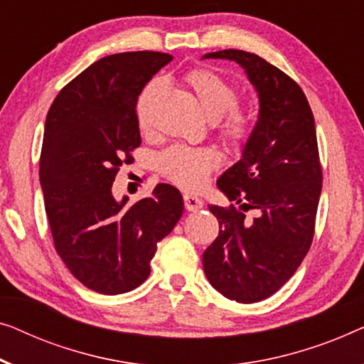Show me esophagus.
I'll return each mask as SVG.
<instances>
[{
  "instance_id": "obj_1",
  "label": "esophagus",
  "mask_w": 364,
  "mask_h": 364,
  "mask_svg": "<svg viewBox=\"0 0 364 364\" xmlns=\"http://www.w3.org/2000/svg\"><path fill=\"white\" fill-rule=\"evenodd\" d=\"M184 208L186 211H199L203 208V199H199L198 196H193V194H184Z\"/></svg>"
}]
</instances>
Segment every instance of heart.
Returning a JSON list of instances; mask_svg holds the SVG:
<instances>
[{
    "mask_svg": "<svg viewBox=\"0 0 364 364\" xmlns=\"http://www.w3.org/2000/svg\"><path fill=\"white\" fill-rule=\"evenodd\" d=\"M189 85L209 120H219L226 113L223 135L234 145H240L249 135V119L242 110L234 109L237 104V90L229 82L209 70H194L188 77ZM163 82L155 80L145 87L136 105L138 124L141 130L150 129V110L153 102L161 94ZM219 165V155L213 148H191L175 145L158 158L160 171L168 180L183 188H199L206 181L211 170Z\"/></svg>",
    "mask_w": 364,
    "mask_h": 364,
    "instance_id": "1",
    "label": "heart"
}]
</instances>
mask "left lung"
<instances>
[{
  "instance_id": "obj_1",
  "label": "left lung",
  "mask_w": 364,
  "mask_h": 364,
  "mask_svg": "<svg viewBox=\"0 0 364 364\" xmlns=\"http://www.w3.org/2000/svg\"><path fill=\"white\" fill-rule=\"evenodd\" d=\"M201 59L239 64L259 99V117L239 161L218 178L229 201L209 204L219 234L204 250V274L229 300L254 304L282 287L309 252L321 193L315 120L296 82L259 55L239 49ZM257 210L250 222L245 211Z\"/></svg>"
}]
</instances>
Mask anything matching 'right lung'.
<instances>
[{
  "mask_svg": "<svg viewBox=\"0 0 364 364\" xmlns=\"http://www.w3.org/2000/svg\"><path fill=\"white\" fill-rule=\"evenodd\" d=\"M173 58L136 50L102 58L59 92L46 117L39 181L60 259L87 289L119 295L150 275L156 244L180 221L181 193L156 184L129 204L112 193L140 146L136 99Z\"/></svg>",
  "mask_w": 364,
  "mask_h": 364,
  "instance_id": "right-lung-1",
  "label": "right lung"
}]
</instances>
